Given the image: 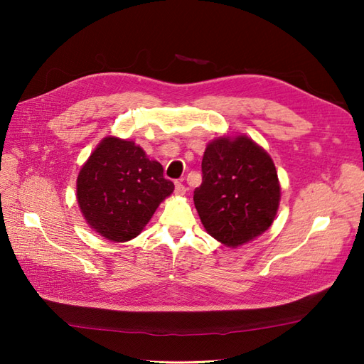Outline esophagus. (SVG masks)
<instances>
[{"instance_id":"34e87169","label":"esophagus","mask_w":364,"mask_h":364,"mask_svg":"<svg viewBox=\"0 0 364 364\" xmlns=\"http://www.w3.org/2000/svg\"><path fill=\"white\" fill-rule=\"evenodd\" d=\"M174 193L178 194V196H183V194L186 193L185 185H183L182 182H176V183H174Z\"/></svg>"}]
</instances>
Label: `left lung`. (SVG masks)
<instances>
[{
  "label": "left lung",
  "mask_w": 364,
  "mask_h": 364,
  "mask_svg": "<svg viewBox=\"0 0 364 364\" xmlns=\"http://www.w3.org/2000/svg\"><path fill=\"white\" fill-rule=\"evenodd\" d=\"M279 199L277 168L257 142L240 135L206 146L194 205L206 232L220 243L237 247L266 232Z\"/></svg>",
  "instance_id": "left-lung-1"
}]
</instances>
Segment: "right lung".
I'll use <instances>...</instances> for the list:
<instances>
[{
    "label": "right lung",
    "mask_w": 364,
    "mask_h": 364,
    "mask_svg": "<svg viewBox=\"0 0 364 364\" xmlns=\"http://www.w3.org/2000/svg\"><path fill=\"white\" fill-rule=\"evenodd\" d=\"M174 190L158 161L134 141L105 138L77 178V202L95 232L123 243L141 234Z\"/></svg>",
    "instance_id": "1"
}]
</instances>
